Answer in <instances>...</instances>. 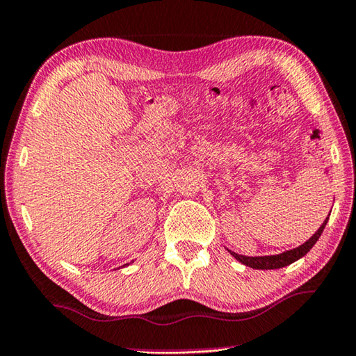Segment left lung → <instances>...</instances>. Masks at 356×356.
I'll list each match as a JSON object with an SVG mask.
<instances>
[{"label": "left lung", "instance_id": "left-lung-1", "mask_svg": "<svg viewBox=\"0 0 356 356\" xmlns=\"http://www.w3.org/2000/svg\"><path fill=\"white\" fill-rule=\"evenodd\" d=\"M330 218V215H328ZM328 218L323 221V225L318 227V231L312 236L308 242H305L301 246L291 251H286V252H281V254H276V256H259V257H248V256H242V254H237V252L234 251H229L231 254L237 259L238 262H242L245 265H248L251 268H259V270H275V268H282L286 267V265H291L292 262L298 261L300 257H303L306 252H308L312 246L316 245V242L318 240V237L322 236L325 225H327Z\"/></svg>", "mask_w": 356, "mask_h": 356}]
</instances>
